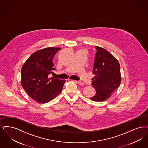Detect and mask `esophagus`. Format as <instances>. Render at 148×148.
<instances>
[{"instance_id": "34e87169", "label": "esophagus", "mask_w": 148, "mask_h": 148, "mask_svg": "<svg viewBox=\"0 0 148 148\" xmlns=\"http://www.w3.org/2000/svg\"><path fill=\"white\" fill-rule=\"evenodd\" d=\"M75 82H76L77 84H79V85H81V86H84V84L83 82H82L80 81H76Z\"/></svg>"}]
</instances>
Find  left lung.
<instances>
[{"mask_svg":"<svg viewBox=\"0 0 148 148\" xmlns=\"http://www.w3.org/2000/svg\"><path fill=\"white\" fill-rule=\"evenodd\" d=\"M92 85L96 90L95 96L90 98L93 101L102 102L108 99L121 82L120 64L110 52L102 47L96 46Z\"/></svg>","mask_w":148,"mask_h":148,"instance_id":"obj_1","label":"left lung"}]
</instances>
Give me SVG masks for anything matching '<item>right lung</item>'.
I'll return each instance as SVG.
<instances>
[{
  "label": "right lung",
  "instance_id": "1",
  "mask_svg": "<svg viewBox=\"0 0 148 148\" xmlns=\"http://www.w3.org/2000/svg\"><path fill=\"white\" fill-rule=\"evenodd\" d=\"M61 48L47 47L35 52L23 64L21 86L28 95L39 103L50 102L62 91L65 80L48 75L55 70L53 58Z\"/></svg>",
  "mask_w": 148,
  "mask_h": 148
}]
</instances>
